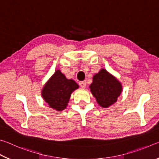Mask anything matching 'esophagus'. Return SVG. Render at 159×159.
Returning a JSON list of instances; mask_svg holds the SVG:
<instances>
[{"mask_svg": "<svg viewBox=\"0 0 159 159\" xmlns=\"http://www.w3.org/2000/svg\"><path fill=\"white\" fill-rule=\"evenodd\" d=\"M79 85L83 88H85L86 87V82L85 81H80L79 82Z\"/></svg>", "mask_w": 159, "mask_h": 159, "instance_id": "esophagus-1", "label": "esophagus"}]
</instances>
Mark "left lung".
Returning <instances> with one entry per match:
<instances>
[{
    "mask_svg": "<svg viewBox=\"0 0 159 159\" xmlns=\"http://www.w3.org/2000/svg\"><path fill=\"white\" fill-rule=\"evenodd\" d=\"M90 89L99 105L107 108L117 101L122 92V85L106 69H102L93 76Z\"/></svg>",
    "mask_w": 159,
    "mask_h": 159,
    "instance_id": "left-lung-1",
    "label": "left lung"
}]
</instances>
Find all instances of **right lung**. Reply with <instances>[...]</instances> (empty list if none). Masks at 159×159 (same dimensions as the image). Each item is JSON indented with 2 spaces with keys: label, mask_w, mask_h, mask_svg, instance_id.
Segmentation results:
<instances>
[{
  "label": "right lung",
  "mask_w": 159,
  "mask_h": 159,
  "mask_svg": "<svg viewBox=\"0 0 159 159\" xmlns=\"http://www.w3.org/2000/svg\"><path fill=\"white\" fill-rule=\"evenodd\" d=\"M79 85L72 79H67L60 70H57L45 83L41 95L50 108L62 111L68 105L70 97Z\"/></svg>",
  "instance_id": "obj_1"
}]
</instances>
